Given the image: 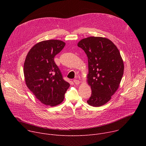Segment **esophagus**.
Masks as SVG:
<instances>
[{
    "label": "esophagus",
    "mask_w": 146,
    "mask_h": 146,
    "mask_svg": "<svg viewBox=\"0 0 146 146\" xmlns=\"http://www.w3.org/2000/svg\"><path fill=\"white\" fill-rule=\"evenodd\" d=\"M73 82H74V84H76V85H78L80 84V81L78 80H76V79H74L73 80Z\"/></svg>",
    "instance_id": "obj_1"
}]
</instances>
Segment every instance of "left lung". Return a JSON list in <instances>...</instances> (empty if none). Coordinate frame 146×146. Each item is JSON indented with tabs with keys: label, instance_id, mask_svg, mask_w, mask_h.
Wrapping results in <instances>:
<instances>
[{
	"label": "left lung",
	"instance_id": "1",
	"mask_svg": "<svg viewBox=\"0 0 146 146\" xmlns=\"http://www.w3.org/2000/svg\"><path fill=\"white\" fill-rule=\"evenodd\" d=\"M87 54L88 60L87 82L92 94L88 105L99 107L111 98L118 88L123 74V62L116 46L109 39L89 37L77 44Z\"/></svg>",
	"mask_w": 146,
	"mask_h": 146
}]
</instances>
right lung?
I'll return each instance as SVG.
<instances>
[{
  "label": "right lung",
  "mask_w": 146,
  "mask_h": 146,
  "mask_svg": "<svg viewBox=\"0 0 146 146\" xmlns=\"http://www.w3.org/2000/svg\"><path fill=\"white\" fill-rule=\"evenodd\" d=\"M65 46V43L58 40L41 41L30 50L24 62L27 87L37 99L47 106H55L62 103L70 86L54 60Z\"/></svg>",
  "instance_id": "obj_1"
}]
</instances>
